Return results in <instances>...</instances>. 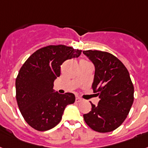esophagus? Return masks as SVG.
I'll use <instances>...</instances> for the list:
<instances>
[{
    "label": "esophagus",
    "mask_w": 148,
    "mask_h": 148,
    "mask_svg": "<svg viewBox=\"0 0 148 148\" xmlns=\"http://www.w3.org/2000/svg\"><path fill=\"white\" fill-rule=\"evenodd\" d=\"M82 101V98H80V97H78V96L75 97V102H77V103H79V102H81Z\"/></svg>",
    "instance_id": "1"
}]
</instances>
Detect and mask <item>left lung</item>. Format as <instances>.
I'll list each match as a JSON object with an SVG mask.
<instances>
[{
  "instance_id": "left-lung-1",
  "label": "left lung",
  "mask_w": 148,
  "mask_h": 148,
  "mask_svg": "<svg viewBox=\"0 0 148 148\" xmlns=\"http://www.w3.org/2000/svg\"><path fill=\"white\" fill-rule=\"evenodd\" d=\"M95 66L92 88L99 95L97 105L84 114L91 129L110 132L122 125L134 101V86L129 71L114 55L101 51H83Z\"/></svg>"
}]
</instances>
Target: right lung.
<instances>
[{"mask_svg": "<svg viewBox=\"0 0 148 148\" xmlns=\"http://www.w3.org/2000/svg\"><path fill=\"white\" fill-rule=\"evenodd\" d=\"M81 50L66 45H49L26 60L16 79V97L25 122L38 131H47L60 122L68 104L75 102L73 93L53 92V82L60 75V66L78 57Z\"/></svg>", "mask_w": 148, "mask_h": 148, "instance_id": "add662e5", "label": "right lung"}]
</instances>
